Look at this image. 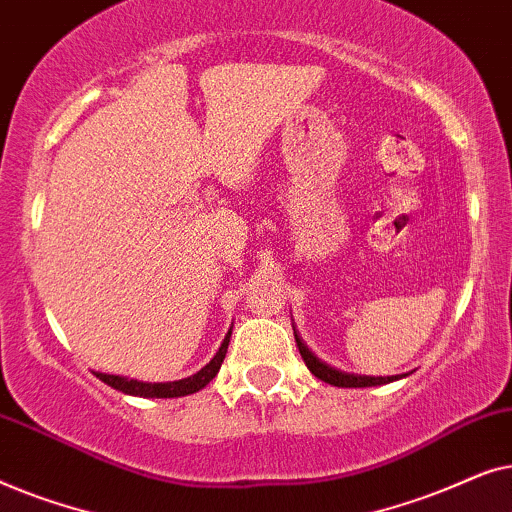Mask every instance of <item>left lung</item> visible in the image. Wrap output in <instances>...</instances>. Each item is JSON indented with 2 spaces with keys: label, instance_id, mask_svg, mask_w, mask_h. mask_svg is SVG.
Listing matches in <instances>:
<instances>
[{
  "label": "left lung",
  "instance_id": "left-lung-1",
  "mask_svg": "<svg viewBox=\"0 0 512 512\" xmlns=\"http://www.w3.org/2000/svg\"><path fill=\"white\" fill-rule=\"evenodd\" d=\"M293 335H296V345L300 349V356H303V361L307 363V368H310V373L314 377H319L321 382H328L333 384V387H377V384H389L398 380L396 375L391 377H368V375H352V373H342V370H335L328 366V363H324L321 359H317V356L312 354V349L305 345L303 338H300L296 326H293Z\"/></svg>",
  "mask_w": 512,
  "mask_h": 512
}]
</instances>
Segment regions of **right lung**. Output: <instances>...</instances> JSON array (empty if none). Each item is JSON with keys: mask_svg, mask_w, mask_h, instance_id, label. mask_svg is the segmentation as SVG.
Here are the masks:
<instances>
[{"mask_svg": "<svg viewBox=\"0 0 512 512\" xmlns=\"http://www.w3.org/2000/svg\"><path fill=\"white\" fill-rule=\"evenodd\" d=\"M228 342H230V331L226 338H223L219 352L214 354V359L207 363L205 368L198 370V373L191 377H184V380L177 382H158V384H149V382H137V380H128V377L121 375H104V373H95L104 384L114 387L123 394L130 396H144V398H179V396H188L195 394V391L205 389L209 382L214 380L216 373H219L223 359H226L228 352Z\"/></svg>", "mask_w": 512, "mask_h": 512, "instance_id": "obj_1", "label": "right lung"}]
</instances>
